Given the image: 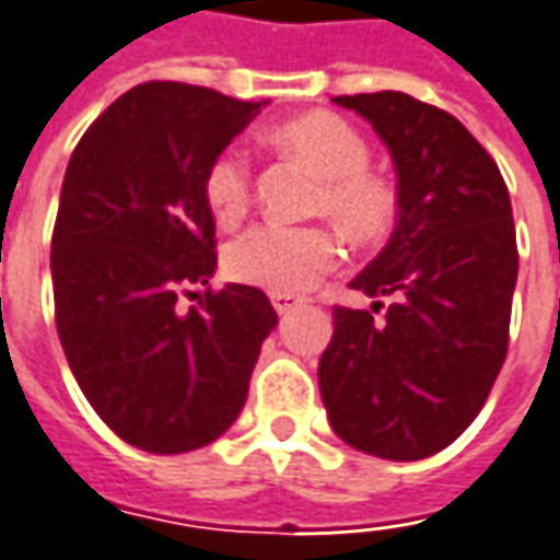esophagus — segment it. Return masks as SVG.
Instances as JSON below:
<instances>
[{"label":"esophagus","mask_w":560,"mask_h":560,"mask_svg":"<svg viewBox=\"0 0 560 560\" xmlns=\"http://www.w3.org/2000/svg\"><path fill=\"white\" fill-rule=\"evenodd\" d=\"M269 300H272V306H276V312H279V315H288V312L296 310V306L303 303L300 296L281 294V291H272V294H269Z\"/></svg>","instance_id":"1"}]
</instances>
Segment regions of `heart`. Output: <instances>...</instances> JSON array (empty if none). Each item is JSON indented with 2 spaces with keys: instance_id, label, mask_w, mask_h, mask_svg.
<instances>
[{
  "instance_id": "obj_1",
  "label": "heart",
  "mask_w": 560,
  "mask_h": 560,
  "mask_svg": "<svg viewBox=\"0 0 560 560\" xmlns=\"http://www.w3.org/2000/svg\"><path fill=\"white\" fill-rule=\"evenodd\" d=\"M272 140L296 155L322 186L312 214L330 217L340 230L371 245L392 230L398 217V186L368 165V140L337 113H306L272 128ZM205 201L217 223L235 226L254 201V168L248 152H217L205 171ZM340 238L330 226H281L264 223L230 242L223 264L232 279L266 291L303 294L340 264Z\"/></svg>"
}]
</instances>
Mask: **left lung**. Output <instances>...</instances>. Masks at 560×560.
<instances>
[{
	"instance_id": "8db88e82",
	"label": "left lung",
	"mask_w": 560,
	"mask_h": 560,
	"mask_svg": "<svg viewBox=\"0 0 560 560\" xmlns=\"http://www.w3.org/2000/svg\"><path fill=\"white\" fill-rule=\"evenodd\" d=\"M389 147L398 223L349 288L371 310L334 306L318 389L334 432L383 459L454 444L485 408L509 349L518 242L497 162L439 106L401 91L343 94ZM393 303L382 308V296Z\"/></svg>"
}]
</instances>
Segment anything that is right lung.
I'll list each match as a JSON object with an SVG mask.
<instances>
[{
    "label": "right lung",
    "mask_w": 560,
    "mask_h": 560,
    "mask_svg": "<svg viewBox=\"0 0 560 560\" xmlns=\"http://www.w3.org/2000/svg\"><path fill=\"white\" fill-rule=\"evenodd\" d=\"M260 104L143 82L75 143L51 235L55 325L79 389L121 441L186 454L220 439L279 325L250 284L205 288L217 266L205 171Z\"/></svg>",
    "instance_id": "obj_1"
}]
</instances>
